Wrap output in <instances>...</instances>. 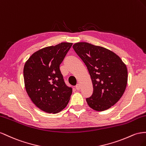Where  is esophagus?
I'll return each mask as SVG.
<instances>
[{
	"label": "esophagus",
	"instance_id": "obj_1",
	"mask_svg": "<svg viewBox=\"0 0 146 146\" xmlns=\"http://www.w3.org/2000/svg\"><path fill=\"white\" fill-rule=\"evenodd\" d=\"M76 89L77 90H80V84H77L76 86Z\"/></svg>",
	"mask_w": 146,
	"mask_h": 146
}]
</instances>
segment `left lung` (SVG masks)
Segmentation results:
<instances>
[{
	"label": "left lung",
	"mask_w": 146,
	"mask_h": 146,
	"mask_svg": "<svg viewBox=\"0 0 146 146\" xmlns=\"http://www.w3.org/2000/svg\"><path fill=\"white\" fill-rule=\"evenodd\" d=\"M73 48L86 65L93 84V94L86 98L94 110L103 111L122 97L128 81L126 65L110 49L87 42L74 44Z\"/></svg>",
	"instance_id": "8db88e82"
}]
</instances>
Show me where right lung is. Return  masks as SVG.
I'll use <instances>...</instances> for the list:
<instances>
[{"mask_svg":"<svg viewBox=\"0 0 146 146\" xmlns=\"http://www.w3.org/2000/svg\"><path fill=\"white\" fill-rule=\"evenodd\" d=\"M72 43L45 47L32 54L24 66L29 97L40 110L56 114L68 105L72 89L65 84L59 66Z\"/></svg>","mask_w":146,"mask_h":146,"instance_id":"1","label":"right lung"}]
</instances>
